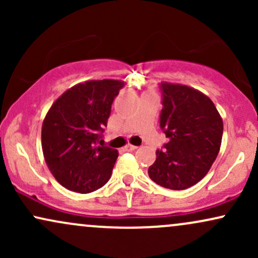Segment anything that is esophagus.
<instances>
[{
	"mask_svg": "<svg viewBox=\"0 0 258 258\" xmlns=\"http://www.w3.org/2000/svg\"><path fill=\"white\" fill-rule=\"evenodd\" d=\"M136 149H137V147L132 146V144H126L125 146L126 152H133V150H136Z\"/></svg>",
	"mask_w": 258,
	"mask_h": 258,
	"instance_id": "esophagus-1",
	"label": "esophagus"
}]
</instances>
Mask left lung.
<instances>
[{
    "instance_id": "obj_1",
    "label": "left lung",
    "mask_w": 258,
    "mask_h": 258,
    "mask_svg": "<svg viewBox=\"0 0 258 258\" xmlns=\"http://www.w3.org/2000/svg\"><path fill=\"white\" fill-rule=\"evenodd\" d=\"M160 127L168 142L156 150L149 177L159 185L182 190L206 176L221 149L223 121L211 99L189 86L161 82Z\"/></svg>"
}]
</instances>
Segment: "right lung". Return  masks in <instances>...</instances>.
<instances>
[{
	"label": "right lung",
	"mask_w": 258,
	"mask_h": 258,
	"mask_svg": "<svg viewBox=\"0 0 258 258\" xmlns=\"http://www.w3.org/2000/svg\"><path fill=\"white\" fill-rule=\"evenodd\" d=\"M123 85L111 79L80 82L47 111L41 131L43 158L53 177L69 190L91 193L110 178L119 153L97 143Z\"/></svg>",
	"instance_id": "add662e5"
}]
</instances>
